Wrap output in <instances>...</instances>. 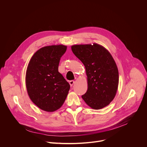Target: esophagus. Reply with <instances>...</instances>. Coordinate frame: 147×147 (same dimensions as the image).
Segmentation results:
<instances>
[{
	"label": "esophagus",
	"instance_id": "1",
	"mask_svg": "<svg viewBox=\"0 0 147 147\" xmlns=\"http://www.w3.org/2000/svg\"><path fill=\"white\" fill-rule=\"evenodd\" d=\"M74 83V80H71V81H69V84H70V86L71 87H72L73 86V84Z\"/></svg>",
	"mask_w": 147,
	"mask_h": 147
}]
</instances>
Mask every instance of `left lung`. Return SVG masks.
<instances>
[{
  "instance_id": "obj_1",
  "label": "left lung",
  "mask_w": 147,
  "mask_h": 147,
  "mask_svg": "<svg viewBox=\"0 0 147 147\" xmlns=\"http://www.w3.org/2000/svg\"><path fill=\"white\" fill-rule=\"evenodd\" d=\"M71 50L84 65L88 90L82 98L94 109H100L113 100L119 85V71L110 52L98 44L74 45Z\"/></svg>"
}]
</instances>
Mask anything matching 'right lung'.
Wrapping results in <instances>:
<instances>
[{"label":"right lung","mask_w":147,"mask_h":147,"mask_svg":"<svg viewBox=\"0 0 147 147\" xmlns=\"http://www.w3.org/2000/svg\"><path fill=\"white\" fill-rule=\"evenodd\" d=\"M67 46H47L31 58L26 75L27 93L39 108L48 112L59 109L65 102L70 86L59 71L61 57Z\"/></svg>","instance_id":"add662e5"}]
</instances>
